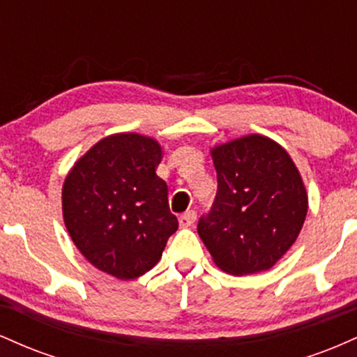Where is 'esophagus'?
<instances>
[{
  "instance_id": "1",
  "label": "esophagus",
  "mask_w": 357,
  "mask_h": 357,
  "mask_svg": "<svg viewBox=\"0 0 357 357\" xmlns=\"http://www.w3.org/2000/svg\"><path fill=\"white\" fill-rule=\"evenodd\" d=\"M195 221H196V211H192V210L186 211V213H183L181 216H179V227L188 228V227H191Z\"/></svg>"
}]
</instances>
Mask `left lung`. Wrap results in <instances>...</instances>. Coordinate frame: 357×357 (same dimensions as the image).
<instances>
[{"instance_id": "obj_1", "label": "left lung", "mask_w": 357, "mask_h": 357, "mask_svg": "<svg viewBox=\"0 0 357 357\" xmlns=\"http://www.w3.org/2000/svg\"><path fill=\"white\" fill-rule=\"evenodd\" d=\"M218 191L198 221L213 260L233 275L264 272L285 255L305 221L301 173L280 144L252 134L211 149Z\"/></svg>"}]
</instances>
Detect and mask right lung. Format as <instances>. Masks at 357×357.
I'll list each match as a JSON object with an SVG mask.
<instances>
[{"label": "right lung", "mask_w": 357, "mask_h": 357, "mask_svg": "<svg viewBox=\"0 0 357 357\" xmlns=\"http://www.w3.org/2000/svg\"><path fill=\"white\" fill-rule=\"evenodd\" d=\"M161 146L134 132L104 137L73 165L61 190L68 235L90 264L130 280L159 261L178 230L167 184L155 174Z\"/></svg>", "instance_id": "add662e5"}]
</instances>
